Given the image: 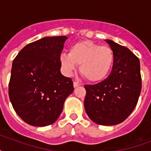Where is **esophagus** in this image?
<instances>
[{
  "instance_id": "obj_1",
  "label": "esophagus",
  "mask_w": 151,
  "mask_h": 151,
  "mask_svg": "<svg viewBox=\"0 0 151 151\" xmlns=\"http://www.w3.org/2000/svg\"><path fill=\"white\" fill-rule=\"evenodd\" d=\"M80 85H81V83L76 82V81H74V82H73V87L74 88L78 87V86H80Z\"/></svg>"
}]
</instances>
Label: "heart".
<instances>
[{
  "label": "heart",
  "mask_w": 151,
  "mask_h": 151,
  "mask_svg": "<svg viewBox=\"0 0 151 151\" xmlns=\"http://www.w3.org/2000/svg\"><path fill=\"white\" fill-rule=\"evenodd\" d=\"M63 70L70 75L80 65V72L87 80L98 82L110 72L114 63V53L107 46H101L91 41H81L73 44L69 54L59 57Z\"/></svg>",
  "instance_id": "obj_1"
}]
</instances>
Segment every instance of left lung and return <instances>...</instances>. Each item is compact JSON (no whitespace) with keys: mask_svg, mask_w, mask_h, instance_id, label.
Segmentation results:
<instances>
[{"mask_svg":"<svg viewBox=\"0 0 151 151\" xmlns=\"http://www.w3.org/2000/svg\"><path fill=\"white\" fill-rule=\"evenodd\" d=\"M105 41L114 53L112 70L100 83L85 85L84 105L96 124L115 125L124 122L137 104L142 88L140 63L128 48Z\"/></svg>","mask_w":151,"mask_h":151,"instance_id":"obj_1","label":"left lung"}]
</instances>
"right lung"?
I'll return each instance as SVG.
<instances>
[{
  "instance_id": "add662e5",
  "label": "right lung",
  "mask_w": 151,
  "mask_h": 151,
  "mask_svg": "<svg viewBox=\"0 0 151 151\" xmlns=\"http://www.w3.org/2000/svg\"><path fill=\"white\" fill-rule=\"evenodd\" d=\"M66 39L43 37L25 46L13 60L9 99L16 114L30 125L56 122L73 92V81L60 72L59 57Z\"/></svg>"
}]
</instances>
